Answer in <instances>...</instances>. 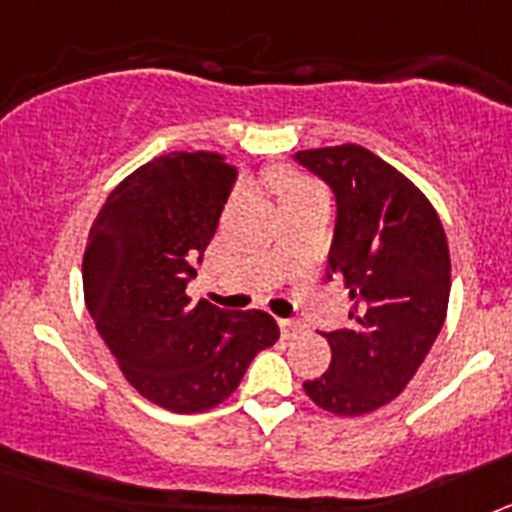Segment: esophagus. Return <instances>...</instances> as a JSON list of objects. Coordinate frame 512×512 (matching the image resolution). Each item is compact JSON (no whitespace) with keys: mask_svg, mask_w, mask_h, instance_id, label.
Wrapping results in <instances>:
<instances>
[{"mask_svg":"<svg viewBox=\"0 0 512 512\" xmlns=\"http://www.w3.org/2000/svg\"><path fill=\"white\" fill-rule=\"evenodd\" d=\"M279 328H282V333L287 338H295V336H300L302 330H305V323L297 318H282L279 320Z\"/></svg>","mask_w":512,"mask_h":512,"instance_id":"34e87169","label":"esophagus"}]
</instances>
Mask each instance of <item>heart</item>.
<instances>
[{
  "label": "heart",
  "mask_w": 512,
  "mask_h": 512,
  "mask_svg": "<svg viewBox=\"0 0 512 512\" xmlns=\"http://www.w3.org/2000/svg\"><path fill=\"white\" fill-rule=\"evenodd\" d=\"M271 184H274V189L282 194V200L297 197V194L315 192L300 174H292V171H277V174H271Z\"/></svg>",
  "instance_id": "obj_1"
}]
</instances>
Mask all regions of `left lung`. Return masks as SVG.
<instances>
[{"label": "left lung", "mask_w": 512, "mask_h": 512, "mask_svg": "<svg viewBox=\"0 0 512 512\" xmlns=\"http://www.w3.org/2000/svg\"><path fill=\"white\" fill-rule=\"evenodd\" d=\"M292 161L336 197L325 277L351 295L348 328L323 333L328 372L302 387L328 413H372L408 387L441 333L451 292L446 233L423 192L366 148L300 151Z\"/></svg>", "instance_id": "obj_1"}]
</instances>
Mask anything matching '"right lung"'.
I'll use <instances>...</instances> for the list:
<instances>
[{"label":"right lung","instance_id":"obj_1","mask_svg":"<svg viewBox=\"0 0 512 512\" xmlns=\"http://www.w3.org/2000/svg\"><path fill=\"white\" fill-rule=\"evenodd\" d=\"M235 179L215 153H166L115 187L89 230L84 297L97 333L135 390L171 413L215 408L279 338L269 312L187 297Z\"/></svg>","mask_w":512,"mask_h":512}]
</instances>
